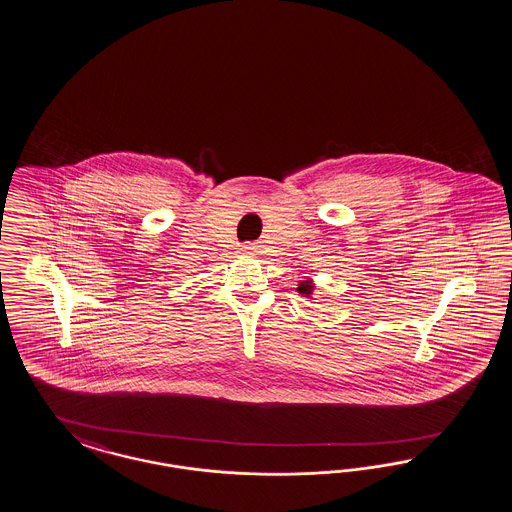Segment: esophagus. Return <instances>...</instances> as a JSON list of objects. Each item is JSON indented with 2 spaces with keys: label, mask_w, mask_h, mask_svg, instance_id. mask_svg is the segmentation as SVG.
<instances>
[{
  "label": "esophagus",
  "mask_w": 512,
  "mask_h": 512,
  "mask_svg": "<svg viewBox=\"0 0 512 512\" xmlns=\"http://www.w3.org/2000/svg\"><path fill=\"white\" fill-rule=\"evenodd\" d=\"M255 246H246V248H244V251H246V253H248V255H255Z\"/></svg>",
  "instance_id": "1"
}]
</instances>
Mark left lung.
Instances as JSON below:
<instances>
[{"label":"left lung","mask_w":512,"mask_h":512,"mask_svg":"<svg viewBox=\"0 0 512 512\" xmlns=\"http://www.w3.org/2000/svg\"><path fill=\"white\" fill-rule=\"evenodd\" d=\"M298 293H302L304 296H310L313 293V283H311L310 279L308 281H302L300 285H298Z\"/></svg>","instance_id":"8db88e82"}]
</instances>
